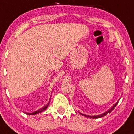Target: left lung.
<instances>
[{
	"instance_id": "obj_1",
	"label": "left lung",
	"mask_w": 134,
	"mask_h": 134,
	"mask_svg": "<svg viewBox=\"0 0 134 134\" xmlns=\"http://www.w3.org/2000/svg\"><path fill=\"white\" fill-rule=\"evenodd\" d=\"M118 103V101H117V102L116 103H115V104H114V105L113 106V107H111V109H110V110H108V111H106L105 113H103V114H101V115H96V116H89V115H84V114H82V113H81V114L82 115H83V116H86V117H90V118H98L103 117V116H105V115H107L108 114V113H111V111H112V110H113V109L115 108V107H116V105H117Z\"/></svg>"
}]
</instances>
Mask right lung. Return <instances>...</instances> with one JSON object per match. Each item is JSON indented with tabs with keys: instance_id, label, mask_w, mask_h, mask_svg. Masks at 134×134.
I'll return each mask as SVG.
<instances>
[{
	"instance_id": "add662e5",
	"label": "right lung",
	"mask_w": 134,
	"mask_h": 134,
	"mask_svg": "<svg viewBox=\"0 0 134 134\" xmlns=\"http://www.w3.org/2000/svg\"><path fill=\"white\" fill-rule=\"evenodd\" d=\"M49 103H50V101H49L48 103V104H47V105L44 106V107L41 108L40 109V110H37V111H35V112H33V113H26L27 115H36V114H38V113H41V112L43 111H44V110H47V108H48V106H49Z\"/></svg>"
}]
</instances>
